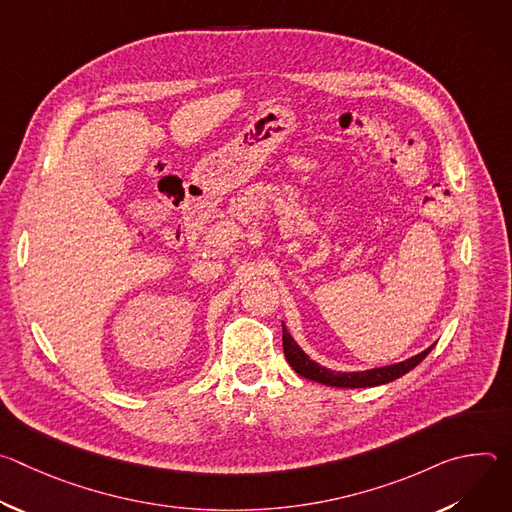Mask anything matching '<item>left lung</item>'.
<instances>
[{
	"instance_id": "8db88e82",
	"label": "left lung",
	"mask_w": 512,
	"mask_h": 512,
	"mask_svg": "<svg viewBox=\"0 0 512 512\" xmlns=\"http://www.w3.org/2000/svg\"><path fill=\"white\" fill-rule=\"evenodd\" d=\"M283 328V352L285 358L289 362V367L294 369L298 375H302L304 379L328 385V387H340V389H360V387H377V385H385L391 383L399 377H403L405 373H409L411 369H415L417 364L431 352V348L435 344H431L429 348H425L423 352L397 362V364H389V367H381V369H369V371H358V373H338V371H330L326 367H320L318 362H314L300 346L298 342L291 338V334L287 332L285 324H281Z\"/></svg>"
}]
</instances>
